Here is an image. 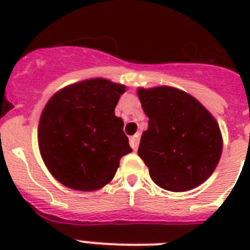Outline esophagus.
Here are the masks:
<instances>
[{"label": "esophagus", "instance_id": "obj_1", "mask_svg": "<svg viewBox=\"0 0 250 250\" xmlns=\"http://www.w3.org/2000/svg\"><path fill=\"white\" fill-rule=\"evenodd\" d=\"M139 137H140V135L136 133V135H133V136L129 139V145H131V148H132L133 150H137V148H139Z\"/></svg>", "mask_w": 250, "mask_h": 250}]
</instances>
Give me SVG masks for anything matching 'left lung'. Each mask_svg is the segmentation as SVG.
<instances>
[{
	"mask_svg": "<svg viewBox=\"0 0 250 250\" xmlns=\"http://www.w3.org/2000/svg\"><path fill=\"white\" fill-rule=\"evenodd\" d=\"M149 118L139 156L157 186L190 190L205 182L221 160L223 140L214 117L190 94L172 86L137 90Z\"/></svg>",
	"mask_w": 250,
	"mask_h": 250,
	"instance_id": "left-lung-1",
	"label": "left lung"
}]
</instances>
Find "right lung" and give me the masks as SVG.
I'll use <instances>...</instances> for the list:
<instances>
[{"label":"right lung","mask_w":250,"mask_h":250,"mask_svg":"<svg viewBox=\"0 0 250 250\" xmlns=\"http://www.w3.org/2000/svg\"><path fill=\"white\" fill-rule=\"evenodd\" d=\"M122 84L88 79L64 86L45 105L39 148L50 174L71 189L96 190L113 180L123 156L132 152L115 106Z\"/></svg>","instance_id":"add662e5"}]
</instances>
